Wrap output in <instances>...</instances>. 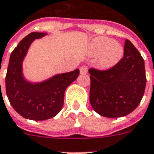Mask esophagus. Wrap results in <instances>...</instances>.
<instances>
[{"label":"esophagus","mask_w":154,"mask_h":154,"mask_svg":"<svg viewBox=\"0 0 154 154\" xmlns=\"http://www.w3.org/2000/svg\"><path fill=\"white\" fill-rule=\"evenodd\" d=\"M79 71H80L81 75H85V74H87V72H88V68L86 66H82V67H80V69H79Z\"/></svg>","instance_id":"1"}]
</instances>
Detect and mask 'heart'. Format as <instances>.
<instances>
[{
	"instance_id": "heart-1",
	"label": "heart",
	"mask_w": 154,
	"mask_h": 154,
	"mask_svg": "<svg viewBox=\"0 0 154 154\" xmlns=\"http://www.w3.org/2000/svg\"><path fill=\"white\" fill-rule=\"evenodd\" d=\"M88 49L92 56H99L98 63L103 69H110L115 66L124 55L122 45L106 37L94 38L91 42Z\"/></svg>"
}]
</instances>
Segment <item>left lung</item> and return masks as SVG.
Masks as SVG:
<instances>
[{"label":"left lung","mask_w":154,"mask_h":154,"mask_svg":"<svg viewBox=\"0 0 154 154\" xmlns=\"http://www.w3.org/2000/svg\"><path fill=\"white\" fill-rule=\"evenodd\" d=\"M92 107L108 118L122 117L132 112L144 94L146 75L144 60L131 43L125 40L124 57L107 70L89 69Z\"/></svg>","instance_id":"1"}]
</instances>
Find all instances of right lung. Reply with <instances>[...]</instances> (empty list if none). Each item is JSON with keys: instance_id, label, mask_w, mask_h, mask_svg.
<instances>
[{"instance_id": "obj_1", "label": "right lung", "mask_w": 154, "mask_h": 154, "mask_svg": "<svg viewBox=\"0 0 154 154\" xmlns=\"http://www.w3.org/2000/svg\"><path fill=\"white\" fill-rule=\"evenodd\" d=\"M47 34L32 32L20 41L11 53L5 77L6 95L11 106L20 116L32 121L48 120L60 112L66 88L79 75V69H77L57 74L40 82H31L25 79L23 61L29 48L35 39Z\"/></svg>"}]
</instances>
